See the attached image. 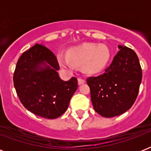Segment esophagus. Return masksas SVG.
Here are the masks:
<instances>
[{
  "instance_id": "esophagus-1",
  "label": "esophagus",
  "mask_w": 151,
  "mask_h": 151,
  "mask_svg": "<svg viewBox=\"0 0 151 151\" xmlns=\"http://www.w3.org/2000/svg\"><path fill=\"white\" fill-rule=\"evenodd\" d=\"M78 85H82V84H84V83L85 82V81L81 78H78Z\"/></svg>"
}]
</instances>
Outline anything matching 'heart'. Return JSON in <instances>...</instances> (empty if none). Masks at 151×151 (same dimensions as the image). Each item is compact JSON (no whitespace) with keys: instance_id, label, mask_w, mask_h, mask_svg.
Segmentation results:
<instances>
[{"instance_id":"b5f03b06","label":"heart","mask_w":151,"mask_h":151,"mask_svg":"<svg viewBox=\"0 0 151 151\" xmlns=\"http://www.w3.org/2000/svg\"><path fill=\"white\" fill-rule=\"evenodd\" d=\"M57 60L63 67L72 69L81 66L86 74H95L105 68L110 59V51L106 45L85 43L70 48L67 55L59 52Z\"/></svg>"}]
</instances>
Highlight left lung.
<instances>
[{
    "mask_svg": "<svg viewBox=\"0 0 151 151\" xmlns=\"http://www.w3.org/2000/svg\"><path fill=\"white\" fill-rule=\"evenodd\" d=\"M118 48L103 74L87 79L94 110L105 117L118 116L129 110L142 81V69L136 52L126 46L118 45Z\"/></svg>",
    "mask_w": 151,
    "mask_h": 151,
    "instance_id": "obj_1",
    "label": "left lung"
}]
</instances>
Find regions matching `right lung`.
<instances>
[{"label": "right lung", "mask_w": 151, "mask_h": 151, "mask_svg": "<svg viewBox=\"0 0 151 151\" xmlns=\"http://www.w3.org/2000/svg\"><path fill=\"white\" fill-rule=\"evenodd\" d=\"M55 55L48 48L36 44L22 53L15 67L13 81L25 108L48 119L60 117L68 108L78 88L73 77L67 81L59 78Z\"/></svg>", "instance_id": "add662e5"}]
</instances>
